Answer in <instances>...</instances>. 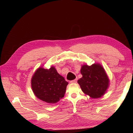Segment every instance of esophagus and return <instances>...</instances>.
Wrapping results in <instances>:
<instances>
[{
	"label": "esophagus",
	"mask_w": 133,
	"mask_h": 133,
	"mask_svg": "<svg viewBox=\"0 0 133 133\" xmlns=\"http://www.w3.org/2000/svg\"><path fill=\"white\" fill-rule=\"evenodd\" d=\"M77 79H75V80H71V81H70V83H76V82H77Z\"/></svg>",
	"instance_id": "esophagus-1"
}]
</instances>
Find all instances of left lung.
I'll return each mask as SVG.
<instances>
[{"label": "left lung", "mask_w": 133, "mask_h": 133, "mask_svg": "<svg viewBox=\"0 0 133 133\" xmlns=\"http://www.w3.org/2000/svg\"><path fill=\"white\" fill-rule=\"evenodd\" d=\"M80 73L83 77L78 80L77 83L85 94L92 98H98L106 93L110 80L104 67L100 64L82 65Z\"/></svg>", "instance_id": "8db88e82"}]
</instances>
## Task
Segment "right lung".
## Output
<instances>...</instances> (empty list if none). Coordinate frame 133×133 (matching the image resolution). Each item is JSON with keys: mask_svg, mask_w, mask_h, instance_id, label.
Returning <instances> with one entry per match:
<instances>
[{"mask_svg": "<svg viewBox=\"0 0 133 133\" xmlns=\"http://www.w3.org/2000/svg\"><path fill=\"white\" fill-rule=\"evenodd\" d=\"M68 84L54 66L49 69L39 67L31 79V89L36 97L50 104H55L63 97Z\"/></svg>", "mask_w": 133, "mask_h": 133, "instance_id": "1", "label": "right lung"}]
</instances>
